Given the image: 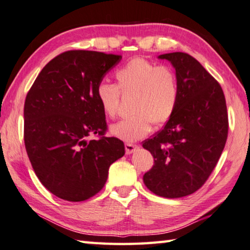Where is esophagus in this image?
I'll list each match as a JSON object with an SVG mask.
<instances>
[{"mask_svg": "<svg viewBox=\"0 0 250 250\" xmlns=\"http://www.w3.org/2000/svg\"><path fill=\"white\" fill-rule=\"evenodd\" d=\"M125 153H126V154L134 153V152L139 149L138 146L132 145V143H125Z\"/></svg>", "mask_w": 250, "mask_h": 250, "instance_id": "34e87169", "label": "esophagus"}]
</instances>
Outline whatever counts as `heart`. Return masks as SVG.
<instances>
[{
  "mask_svg": "<svg viewBox=\"0 0 250 250\" xmlns=\"http://www.w3.org/2000/svg\"><path fill=\"white\" fill-rule=\"evenodd\" d=\"M118 87L124 92H135L134 115L110 126V133L126 142L141 140L154 125L170 120L179 101V86L173 70L145 58H133L116 73ZM112 83H100L96 96L104 115L115 117L120 91Z\"/></svg>",
  "mask_w": 250,
  "mask_h": 250,
  "instance_id": "b5f03b06",
  "label": "heart"
}]
</instances>
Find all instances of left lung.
<instances>
[{
  "instance_id": "obj_1",
  "label": "left lung",
  "mask_w": 250,
  "mask_h": 250,
  "mask_svg": "<svg viewBox=\"0 0 250 250\" xmlns=\"http://www.w3.org/2000/svg\"><path fill=\"white\" fill-rule=\"evenodd\" d=\"M158 58L175 69L179 101L162 130L143 142L154 158L143 182L156 195L179 198L196 192L216 167L227 140L226 101L219 83L188 54Z\"/></svg>"
}]
</instances>
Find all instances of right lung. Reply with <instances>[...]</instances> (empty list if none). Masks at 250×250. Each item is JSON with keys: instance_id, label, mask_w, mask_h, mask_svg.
I'll list each match as a JSON object with an SVG mask.
<instances>
[{"instance_id": "add662e5", "label": "right lung", "mask_w": 250, "mask_h": 250, "mask_svg": "<svg viewBox=\"0 0 250 250\" xmlns=\"http://www.w3.org/2000/svg\"><path fill=\"white\" fill-rule=\"evenodd\" d=\"M121 56L69 50L52 59L29 89L24 104V142L41 183L62 200L96 195L111 164L125 155L124 142L104 137L105 115L97 86ZM91 134L102 137L88 141Z\"/></svg>"}]
</instances>
